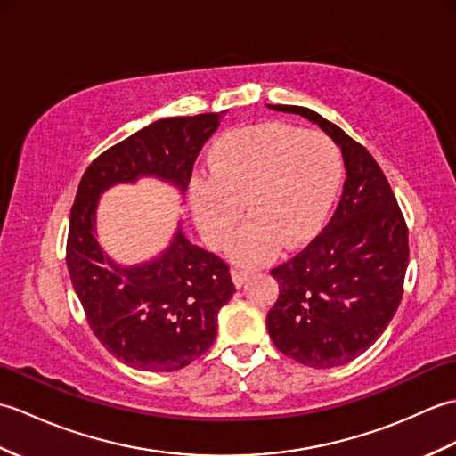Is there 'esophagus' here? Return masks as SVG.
<instances>
[{
    "label": "esophagus",
    "instance_id": "1",
    "mask_svg": "<svg viewBox=\"0 0 456 456\" xmlns=\"http://www.w3.org/2000/svg\"><path fill=\"white\" fill-rule=\"evenodd\" d=\"M231 276H233V284L237 288H240L245 284V280L248 278V270H243V268H233L231 270Z\"/></svg>",
    "mask_w": 456,
    "mask_h": 456
}]
</instances>
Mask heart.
I'll use <instances>...</instances> for the list:
<instances>
[{
	"mask_svg": "<svg viewBox=\"0 0 456 456\" xmlns=\"http://www.w3.org/2000/svg\"><path fill=\"white\" fill-rule=\"evenodd\" d=\"M341 176V151L325 133L256 123L213 142L208 176L191 182V209L209 243L223 247L247 203L253 217L231 243V258L255 266L282 243L294 248L317 233Z\"/></svg>",
	"mask_w": 456,
	"mask_h": 456,
	"instance_id": "heart-1",
	"label": "heart"
}]
</instances>
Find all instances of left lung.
Returning a JSON list of instances; mask_svg holds the SVG:
<instances>
[{
  "label": "left lung",
  "instance_id": "1",
  "mask_svg": "<svg viewBox=\"0 0 456 456\" xmlns=\"http://www.w3.org/2000/svg\"><path fill=\"white\" fill-rule=\"evenodd\" d=\"M319 125L343 152L346 180L331 221L273 268L280 294L266 327L280 353L335 368L370 348L395 315L410 263L408 227L382 168L362 144L299 105H268Z\"/></svg>",
  "mask_w": 456,
  "mask_h": 456
}]
</instances>
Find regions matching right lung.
Masks as SVG:
<instances>
[{"instance_id":"right-lung-1","label":"right lung","mask_w":456,"mask_h":456,"mask_svg":"<svg viewBox=\"0 0 456 456\" xmlns=\"http://www.w3.org/2000/svg\"><path fill=\"white\" fill-rule=\"evenodd\" d=\"M225 111L154 121L102 152L80 180L70 211L66 265L94 335L137 370L172 372L217 337V314L235 294L229 266L191 245L178 223L170 245L147 263L123 266L95 231L100 196L115 183L152 176L186 193L193 162Z\"/></svg>"}]
</instances>
